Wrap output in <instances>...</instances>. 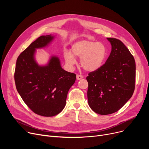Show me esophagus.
<instances>
[{
	"mask_svg": "<svg viewBox=\"0 0 149 149\" xmlns=\"http://www.w3.org/2000/svg\"><path fill=\"white\" fill-rule=\"evenodd\" d=\"M83 78V75H79V74L77 75V79L78 80H80L82 79Z\"/></svg>",
	"mask_w": 149,
	"mask_h": 149,
	"instance_id": "obj_1",
	"label": "esophagus"
}]
</instances>
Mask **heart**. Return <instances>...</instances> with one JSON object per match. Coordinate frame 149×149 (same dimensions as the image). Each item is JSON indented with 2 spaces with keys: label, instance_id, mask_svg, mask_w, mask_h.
<instances>
[{
  "label": "heart",
  "instance_id": "b5f03b06",
  "mask_svg": "<svg viewBox=\"0 0 149 149\" xmlns=\"http://www.w3.org/2000/svg\"><path fill=\"white\" fill-rule=\"evenodd\" d=\"M69 52H64L66 63L72 67L76 60L73 57L80 58L81 68L86 71L94 72L103 66L107 57V48L101 42L90 40H83L74 43Z\"/></svg>",
  "mask_w": 149,
  "mask_h": 149
}]
</instances>
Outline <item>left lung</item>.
<instances>
[{
  "instance_id": "left-lung-1",
  "label": "left lung",
  "mask_w": 149,
  "mask_h": 149,
  "mask_svg": "<svg viewBox=\"0 0 149 149\" xmlns=\"http://www.w3.org/2000/svg\"><path fill=\"white\" fill-rule=\"evenodd\" d=\"M112 51L103 66L88 74V100L93 111L109 115L119 111L132 97L135 87L134 56L118 39L107 38Z\"/></svg>"
}]
</instances>
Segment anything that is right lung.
I'll list each match as a JSON object with an SVG mask.
<instances>
[{
    "mask_svg": "<svg viewBox=\"0 0 149 149\" xmlns=\"http://www.w3.org/2000/svg\"><path fill=\"white\" fill-rule=\"evenodd\" d=\"M52 38L51 35L37 38L19 55L14 72L15 86L21 98L34 113L43 116L61 112L76 79L75 74L61 68L56 57H52L46 66L36 63L35 49L46 46Z\"/></svg>",
    "mask_w": 149,
    "mask_h": 149,
    "instance_id": "1",
    "label": "right lung"
}]
</instances>
